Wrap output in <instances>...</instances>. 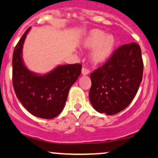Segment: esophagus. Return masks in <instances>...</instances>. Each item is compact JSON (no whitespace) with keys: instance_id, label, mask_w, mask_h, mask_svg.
Listing matches in <instances>:
<instances>
[{"instance_id":"esophagus-1","label":"esophagus","mask_w":158,"mask_h":158,"mask_svg":"<svg viewBox=\"0 0 158 158\" xmlns=\"http://www.w3.org/2000/svg\"><path fill=\"white\" fill-rule=\"evenodd\" d=\"M89 73H90L89 70H88V69H87L86 68H82V69H81V74H82L83 76L88 75Z\"/></svg>"}]
</instances>
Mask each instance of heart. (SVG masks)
Instances as JSON below:
<instances>
[{"label":"heart","instance_id":"obj_1","mask_svg":"<svg viewBox=\"0 0 158 158\" xmlns=\"http://www.w3.org/2000/svg\"><path fill=\"white\" fill-rule=\"evenodd\" d=\"M82 43L85 48H93L90 54V60L94 64L106 62L113 54L117 45L114 35H106L99 30L90 31Z\"/></svg>","mask_w":158,"mask_h":158}]
</instances>
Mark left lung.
Here are the masks:
<instances>
[{"label": "left lung", "mask_w": 158, "mask_h": 158, "mask_svg": "<svg viewBox=\"0 0 158 158\" xmlns=\"http://www.w3.org/2000/svg\"><path fill=\"white\" fill-rule=\"evenodd\" d=\"M143 71L139 44L133 42L117 48L106 64L90 74L89 99L94 109L107 115L125 109L138 90Z\"/></svg>", "instance_id": "left-lung-1"}]
</instances>
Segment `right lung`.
Masks as SVG:
<instances>
[{"label": "right lung", "mask_w": 158, "mask_h": 158, "mask_svg": "<svg viewBox=\"0 0 158 158\" xmlns=\"http://www.w3.org/2000/svg\"><path fill=\"white\" fill-rule=\"evenodd\" d=\"M28 28L12 56V83L19 100L35 117L52 119L64 108L70 87L80 76V64L58 65L45 74L29 70L23 61L22 50Z\"/></svg>", "instance_id": "obj_1"}]
</instances>
